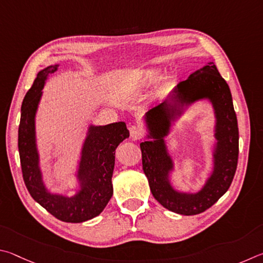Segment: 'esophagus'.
I'll return each instance as SVG.
<instances>
[{
  "instance_id": "1",
  "label": "esophagus",
  "mask_w": 263,
  "mask_h": 263,
  "mask_svg": "<svg viewBox=\"0 0 263 263\" xmlns=\"http://www.w3.org/2000/svg\"><path fill=\"white\" fill-rule=\"evenodd\" d=\"M129 133H130V137L133 140H140L143 136V129L139 126H132L129 128Z\"/></svg>"
}]
</instances>
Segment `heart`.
I'll list each match as a JSON object with an SVG mask.
<instances>
[{"mask_svg": "<svg viewBox=\"0 0 263 263\" xmlns=\"http://www.w3.org/2000/svg\"><path fill=\"white\" fill-rule=\"evenodd\" d=\"M156 75H157V73H156V71H155V70L145 71V72L143 73V75L141 76V78H140V83H142V84H144V83H146V82L153 81L154 78L156 77Z\"/></svg>", "mask_w": 263, "mask_h": 263, "instance_id": "heart-1", "label": "heart"}]
</instances>
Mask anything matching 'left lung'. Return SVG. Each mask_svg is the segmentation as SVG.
Instances as JSON below:
<instances>
[{
	"label": "left lung",
	"instance_id": "obj_1",
	"mask_svg": "<svg viewBox=\"0 0 263 263\" xmlns=\"http://www.w3.org/2000/svg\"><path fill=\"white\" fill-rule=\"evenodd\" d=\"M204 98L212 101L216 115L218 144L214 153V171L200 192L180 193L173 190L168 180L173 162L163 137L168 135L173 120L181 114L183 104ZM144 119L149 130L148 139L153 140L140 144L142 165L155 199L164 208L180 215H197L209 209L231 186L239 155L238 122L231 91L214 62L179 83L171 98L151 108Z\"/></svg>",
	"mask_w": 263,
	"mask_h": 263
}]
</instances>
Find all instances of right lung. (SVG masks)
I'll return each instance as SVG.
<instances>
[{
	"label": "right lung",
	"mask_w": 263,
	"mask_h": 263,
	"mask_svg": "<svg viewBox=\"0 0 263 263\" xmlns=\"http://www.w3.org/2000/svg\"><path fill=\"white\" fill-rule=\"evenodd\" d=\"M58 67L55 64L39 71L24 97L18 128V150L23 179L33 200L62 222L82 223L98 216L112 197L115 149L129 137V130L124 122L90 126L77 171L81 190L71 197L52 194L46 190L39 168L34 118L45 82Z\"/></svg>",
	"instance_id": "1"
}]
</instances>
